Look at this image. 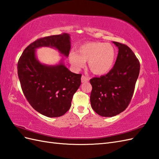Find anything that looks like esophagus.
Returning <instances> with one entry per match:
<instances>
[{
  "mask_svg": "<svg viewBox=\"0 0 159 159\" xmlns=\"http://www.w3.org/2000/svg\"><path fill=\"white\" fill-rule=\"evenodd\" d=\"M89 80V79L87 78V76L83 75L82 76H81V82L82 83H85V82H87V81Z\"/></svg>",
  "mask_w": 159,
  "mask_h": 159,
  "instance_id": "34e87169",
  "label": "esophagus"
}]
</instances>
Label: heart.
I'll return each instance as SVG.
<instances>
[{"label":"heart","mask_w":159,"mask_h":159,"mask_svg":"<svg viewBox=\"0 0 159 159\" xmlns=\"http://www.w3.org/2000/svg\"><path fill=\"white\" fill-rule=\"evenodd\" d=\"M78 53L72 51L69 55L70 61L76 69L82 68L88 61L90 70L95 75H102L112 68L116 57L114 47L108 43L90 42L78 48Z\"/></svg>","instance_id":"heart-1"}]
</instances>
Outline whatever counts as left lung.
<instances>
[{"label":"left lung","instance_id":"8db88e82","mask_svg":"<svg viewBox=\"0 0 159 159\" xmlns=\"http://www.w3.org/2000/svg\"><path fill=\"white\" fill-rule=\"evenodd\" d=\"M119 53L113 68L107 75L90 79L92 108L99 115L112 117L129 104L138 78L140 64L128 46L113 42Z\"/></svg>","mask_w":159,"mask_h":159}]
</instances>
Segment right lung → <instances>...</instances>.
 Instances as JSON below:
<instances>
[{"instance_id":"obj_1","label":"right lung","mask_w":159,"mask_h":159,"mask_svg":"<svg viewBox=\"0 0 159 159\" xmlns=\"http://www.w3.org/2000/svg\"><path fill=\"white\" fill-rule=\"evenodd\" d=\"M67 33L46 36L29 45L17 63L21 89L29 104L47 117L61 116L71 106L73 95L81 83V75L70 72L63 60L54 66L43 64L36 58V49L49 47L67 57L70 51Z\"/></svg>"}]
</instances>
